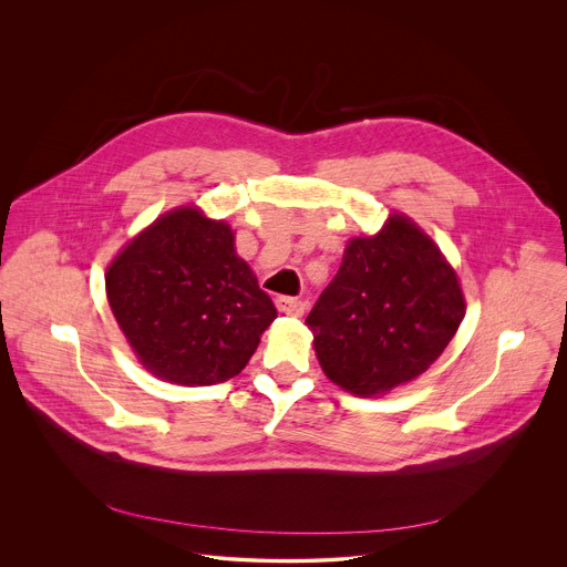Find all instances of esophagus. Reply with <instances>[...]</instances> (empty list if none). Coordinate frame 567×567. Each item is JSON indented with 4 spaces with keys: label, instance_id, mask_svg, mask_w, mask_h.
<instances>
[{
    "label": "esophagus",
    "instance_id": "34e87169",
    "mask_svg": "<svg viewBox=\"0 0 567 567\" xmlns=\"http://www.w3.org/2000/svg\"><path fill=\"white\" fill-rule=\"evenodd\" d=\"M276 307L280 313H287V316H302L305 311V302L293 296H278Z\"/></svg>",
    "mask_w": 567,
    "mask_h": 567
}]
</instances>
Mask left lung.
<instances>
[{
    "mask_svg": "<svg viewBox=\"0 0 567 567\" xmlns=\"http://www.w3.org/2000/svg\"><path fill=\"white\" fill-rule=\"evenodd\" d=\"M462 318L455 271L415 221L394 213L377 235L350 239L305 322L330 381L377 396L426 372Z\"/></svg>",
    "mask_w": 567,
    "mask_h": 567,
    "instance_id": "1",
    "label": "left lung"
}]
</instances>
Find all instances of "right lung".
<instances>
[{
	"label": "right lung",
	"instance_id": "right-lung-1",
	"mask_svg": "<svg viewBox=\"0 0 567 567\" xmlns=\"http://www.w3.org/2000/svg\"><path fill=\"white\" fill-rule=\"evenodd\" d=\"M105 287L138 361L182 385L239 374L276 318L271 298L235 254L230 226L193 206L141 230L110 265Z\"/></svg>",
	"mask_w": 567,
	"mask_h": 567
}]
</instances>
